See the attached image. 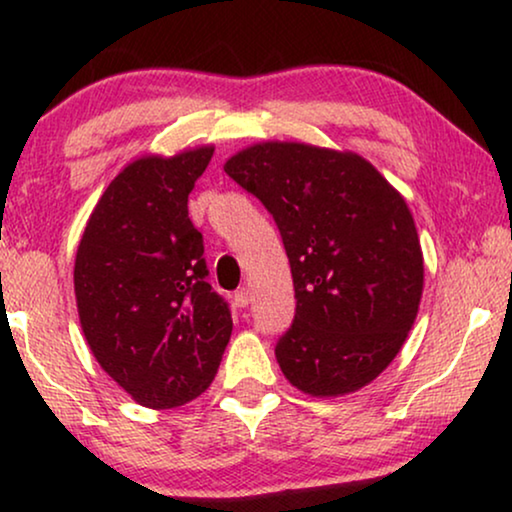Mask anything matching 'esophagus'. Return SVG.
Here are the masks:
<instances>
[{
  "instance_id": "obj_1",
  "label": "esophagus",
  "mask_w": 512,
  "mask_h": 512,
  "mask_svg": "<svg viewBox=\"0 0 512 512\" xmlns=\"http://www.w3.org/2000/svg\"><path fill=\"white\" fill-rule=\"evenodd\" d=\"M249 289H240V291H235V296H233V303H235V307H247L249 305Z\"/></svg>"
}]
</instances>
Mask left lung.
<instances>
[{
  "label": "left lung",
  "mask_w": 512,
  "mask_h": 512,
  "mask_svg": "<svg viewBox=\"0 0 512 512\" xmlns=\"http://www.w3.org/2000/svg\"><path fill=\"white\" fill-rule=\"evenodd\" d=\"M223 170L275 219L296 317L279 368L310 396H345L401 352L424 289V258L403 195L352 151L263 142Z\"/></svg>",
  "instance_id": "1"
}]
</instances>
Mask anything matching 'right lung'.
Masks as SVG:
<instances>
[{
	"label": "right lung",
	"mask_w": 512,
	"mask_h": 512,
	"mask_svg": "<svg viewBox=\"0 0 512 512\" xmlns=\"http://www.w3.org/2000/svg\"><path fill=\"white\" fill-rule=\"evenodd\" d=\"M212 153L200 146L130 163L102 193L76 251L74 293L90 352L153 410L200 396L233 333L188 219V193Z\"/></svg>",
	"instance_id": "add662e5"
}]
</instances>
